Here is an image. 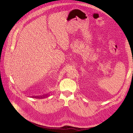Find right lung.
<instances>
[{"label": "right lung", "mask_w": 133, "mask_h": 133, "mask_svg": "<svg viewBox=\"0 0 133 133\" xmlns=\"http://www.w3.org/2000/svg\"><path fill=\"white\" fill-rule=\"evenodd\" d=\"M49 94H46L45 95H40V96H33V98H39V99H42V98H45L46 97H48V96H49Z\"/></svg>", "instance_id": "obj_1"}]
</instances>
